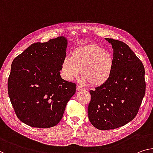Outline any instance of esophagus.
Segmentation results:
<instances>
[{"label": "esophagus", "mask_w": 153, "mask_h": 153, "mask_svg": "<svg viewBox=\"0 0 153 153\" xmlns=\"http://www.w3.org/2000/svg\"><path fill=\"white\" fill-rule=\"evenodd\" d=\"M76 89H77V91H83L84 88L82 87V86H77Z\"/></svg>", "instance_id": "34e87169"}]
</instances>
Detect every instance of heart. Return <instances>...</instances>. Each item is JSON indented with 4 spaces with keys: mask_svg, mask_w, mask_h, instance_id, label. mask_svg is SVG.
Segmentation results:
<instances>
[{
    "mask_svg": "<svg viewBox=\"0 0 153 153\" xmlns=\"http://www.w3.org/2000/svg\"><path fill=\"white\" fill-rule=\"evenodd\" d=\"M113 67V57L111 52L99 45L91 44L64 58L61 74L64 79L70 81L78 77L80 71L83 83L98 87L108 80Z\"/></svg>",
    "mask_w": 153,
    "mask_h": 153,
    "instance_id": "obj_1",
    "label": "heart"
}]
</instances>
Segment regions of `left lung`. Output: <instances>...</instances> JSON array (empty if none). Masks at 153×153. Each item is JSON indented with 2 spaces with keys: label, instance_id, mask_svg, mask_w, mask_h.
Returning <instances> with one entry per match:
<instances>
[{
  "label": "left lung",
  "instance_id": "left-lung-1",
  "mask_svg": "<svg viewBox=\"0 0 153 153\" xmlns=\"http://www.w3.org/2000/svg\"><path fill=\"white\" fill-rule=\"evenodd\" d=\"M113 49L111 77L101 86L91 90L88 116L99 130L121 127L138 113L146 92L143 64L126 43L105 38Z\"/></svg>",
  "mask_w": 153,
  "mask_h": 153
}]
</instances>
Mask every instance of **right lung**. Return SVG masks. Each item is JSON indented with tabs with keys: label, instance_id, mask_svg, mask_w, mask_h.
Returning <instances> with one entry per match:
<instances>
[{
	"label": "right lung",
	"instance_id": "obj_1",
	"mask_svg": "<svg viewBox=\"0 0 153 153\" xmlns=\"http://www.w3.org/2000/svg\"><path fill=\"white\" fill-rule=\"evenodd\" d=\"M67 44L64 36L34 43L13 60L9 97L18 119L28 126H56L76 93V84L60 74Z\"/></svg>",
	"mask_w": 153,
	"mask_h": 153
}]
</instances>
